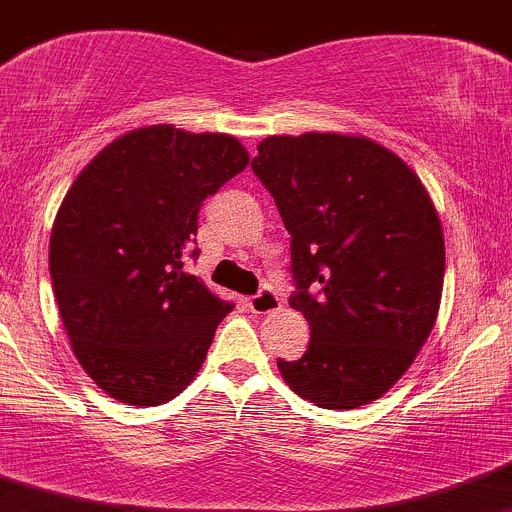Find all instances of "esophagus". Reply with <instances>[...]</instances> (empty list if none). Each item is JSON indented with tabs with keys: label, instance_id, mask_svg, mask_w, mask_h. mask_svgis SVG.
I'll list each match as a JSON object with an SVG mask.
<instances>
[{
	"label": "esophagus",
	"instance_id": "1",
	"mask_svg": "<svg viewBox=\"0 0 512 512\" xmlns=\"http://www.w3.org/2000/svg\"><path fill=\"white\" fill-rule=\"evenodd\" d=\"M280 297H277V292L272 290V287H262L257 295H252L250 300H247V307H250L255 315H270V312L280 310Z\"/></svg>",
	"mask_w": 512,
	"mask_h": 512
}]
</instances>
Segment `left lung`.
Listing matches in <instances>:
<instances>
[{"instance_id":"8db88e82","label":"left lung","mask_w":512,"mask_h":512,"mask_svg":"<svg viewBox=\"0 0 512 512\" xmlns=\"http://www.w3.org/2000/svg\"><path fill=\"white\" fill-rule=\"evenodd\" d=\"M252 172L290 232V305L310 322L297 360H277L300 398L352 410L413 365L443 295L438 212L413 170L365 137H267Z\"/></svg>"}]
</instances>
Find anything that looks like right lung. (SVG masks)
Masks as SVG:
<instances>
[{
	"mask_svg": "<svg viewBox=\"0 0 512 512\" xmlns=\"http://www.w3.org/2000/svg\"><path fill=\"white\" fill-rule=\"evenodd\" d=\"M230 135L172 124L127 132L74 180L49 275L79 365L109 398L162 405L190 385L230 302L185 272L197 212L247 167Z\"/></svg>",
	"mask_w": 512,
	"mask_h": 512,
	"instance_id": "obj_1",
	"label": "right lung"
}]
</instances>
